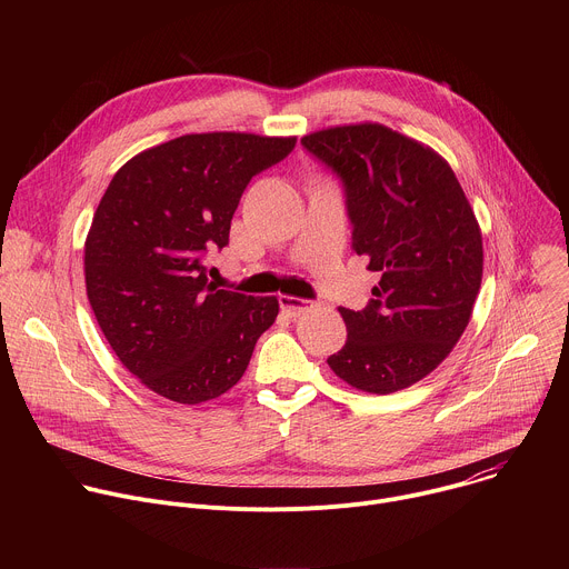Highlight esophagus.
<instances>
[{"label": "esophagus", "mask_w": 569, "mask_h": 569, "mask_svg": "<svg viewBox=\"0 0 569 569\" xmlns=\"http://www.w3.org/2000/svg\"><path fill=\"white\" fill-rule=\"evenodd\" d=\"M279 306H281V310L288 312L290 317H299V315H303L306 310L312 308L310 301L299 299V297H290V295H279Z\"/></svg>", "instance_id": "esophagus-1"}]
</instances>
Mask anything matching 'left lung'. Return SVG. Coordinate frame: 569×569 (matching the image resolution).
<instances>
[{
	"label": "left lung",
	"mask_w": 569,
	"mask_h": 569,
	"mask_svg": "<svg viewBox=\"0 0 569 569\" xmlns=\"http://www.w3.org/2000/svg\"><path fill=\"white\" fill-rule=\"evenodd\" d=\"M301 143L342 178L353 250L380 272L365 310L340 308L347 342L327 362L360 391L410 387L470 321L483 272L475 211L435 148L382 123L331 126Z\"/></svg>",
	"instance_id": "8db88e82"
}]
</instances>
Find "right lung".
<instances>
[{
    "label": "right lung",
    "mask_w": 569,
    "mask_h": 569,
    "mask_svg": "<svg viewBox=\"0 0 569 569\" xmlns=\"http://www.w3.org/2000/svg\"><path fill=\"white\" fill-rule=\"evenodd\" d=\"M295 143L193 132L141 150L114 173L86 238V288L114 356L150 391L198 405L246 373L279 299L218 290L202 259L229 242L250 180Z\"/></svg>",
    "instance_id": "right-lung-1"
}]
</instances>
